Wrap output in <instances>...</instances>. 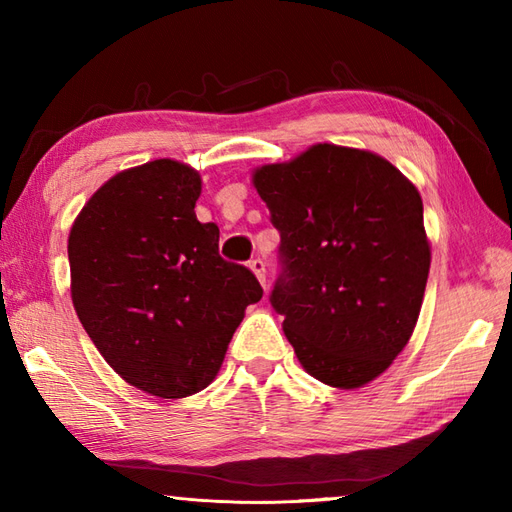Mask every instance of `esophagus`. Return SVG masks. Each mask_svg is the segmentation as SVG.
Instances as JSON below:
<instances>
[{"label": "esophagus", "instance_id": "esophagus-1", "mask_svg": "<svg viewBox=\"0 0 512 512\" xmlns=\"http://www.w3.org/2000/svg\"><path fill=\"white\" fill-rule=\"evenodd\" d=\"M250 270H253V273L257 275V279H259V284L264 286V290H266V262L264 259H259V257H255V259H250Z\"/></svg>", "mask_w": 512, "mask_h": 512}]
</instances>
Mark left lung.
<instances>
[{
    "label": "left lung",
    "instance_id": "obj_1",
    "mask_svg": "<svg viewBox=\"0 0 512 512\" xmlns=\"http://www.w3.org/2000/svg\"><path fill=\"white\" fill-rule=\"evenodd\" d=\"M281 235L270 306L306 372L354 389L402 352L429 277L422 200L376 154L314 145L255 171Z\"/></svg>",
    "mask_w": 512,
    "mask_h": 512
}]
</instances>
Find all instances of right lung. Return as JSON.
<instances>
[{
    "label": "right lung",
    "instance_id": "1",
    "mask_svg": "<svg viewBox=\"0 0 512 512\" xmlns=\"http://www.w3.org/2000/svg\"><path fill=\"white\" fill-rule=\"evenodd\" d=\"M202 182L176 160L118 173L70 231L72 303L96 350L129 385L198 394L220 369L257 277L220 255V228L195 217Z\"/></svg>",
    "mask_w": 512,
    "mask_h": 512
}]
</instances>
